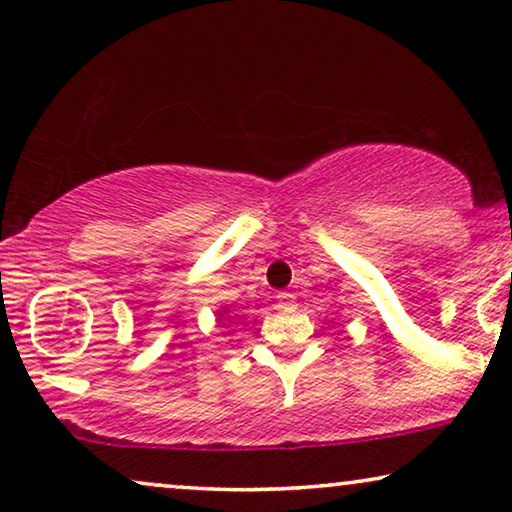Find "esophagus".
<instances>
[{"mask_svg":"<svg viewBox=\"0 0 512 512\" xmlns=\"http://www.w3.org/2000/svg\"><path fill=\"white\" fill-rule=\"evenodd\" d=\"M294 303H296L294 296L287 294V291H280V294H278V305L280 307H294Z\"/></svg>","mask_w":512,"mask_h":512,"instance_id":"esophagus-1","label":"esophagus"}]
</instances>
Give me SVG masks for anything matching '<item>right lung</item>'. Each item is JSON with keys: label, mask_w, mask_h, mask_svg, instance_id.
<instances>
[{"label": "right lung", "mask_w": 512, "mask_h": 512, "mask_svg": "<svg viewBox=\"0 0 512 512\" xmlns=\"http://www.w3.org/2000/svg\"><path fill=\"white\" fill-rule=\"evenodd\" d=\"M223 312H225V310H223ZM223 312H221V314H223Z\"/></svg>", "instance_id": "1"}]
</instances>
